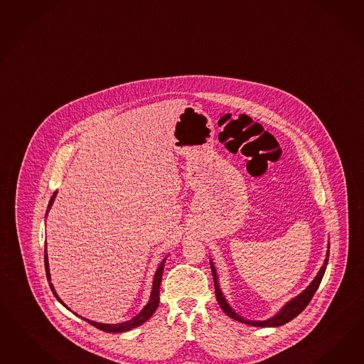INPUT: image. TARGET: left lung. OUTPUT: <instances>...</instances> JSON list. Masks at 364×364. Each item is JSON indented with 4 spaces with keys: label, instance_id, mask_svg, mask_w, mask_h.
I'll return each mask as SVG.
<instances>
[{
    "label": "left lung",
    "instance_id": "left-lung-1",
    "mask_svg": "<svg viewBox=\"0 0 364 364\" xmlns=\"http://www.w3.org/2000/svg\"><path fill=\"white\" fill-rule=\"evenodd\" d=\"M328 255H330V252L327 250V256H326V259H324L323 266L321 267V270H319V273L315 277L314 281L310 284V286L306 289L305 291H304L302 294L298 295L293 301H290V302H289L278 314L273 316L272 319H267V321H264V322L246 321V319L241 318L240 315L232 310V307L228 305L225 298L223 296L221 291H220L218 282H217L216 270H215L213 264L210 262L212 275H213V279H215V293H216L217 302H218V305L223 309V311H224L226 315H229L230 318L236 319L238 322L250 324V326H257V327H277V326H282V324L290 322L291 319H294L295 316H298V315L301 314V313L305 310L306 306L309 305L310 301L313 299L315 291L318 290V287L321 285V281H322V278H323L324 272H326V266H327V262H328Z\"/></svg>",
    "mask_w": 364,
    "mask_h": 364
}]
</instances>
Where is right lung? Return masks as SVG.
<instances>
[{
    "label": "right lung",
    "instance_id": "1",
    "mask_svg": "<svg viewBox=\"0 0 364 364\" xmlns=\"http://www.w3.org/2000/svg\"><path fill=\"white\" fill-rule=\"evenodd\" d=\"M54 197H55V193L53 195V197L50 198L49 205H48V210H49L50 207L53 205V201H54ZM164 262H166V259L160 264L159 266V269L156 270V273H155V278H154V287H152V293H151V299H149V302H148L147 306L139 313L134 319H131V321H128V322H123V323L119 324H105V323H97V322H92V321H89V319H85V321H87L90 324H92L94 327H97L99 330H102V331H106V333H123V331H129V330H132V328H135V327H138L140 324L144 323L147 319L151 318V315L154 314L155 311H156L157 306H159V290H160V284H161V275H163V269H164ZM45 269H46V277H48V281H50V273H49V264H48V255H46V245H45ZM50 289H51V291H53V294L55 295V298L58 299L59 302L62 304L63 306L65 304L60 301V298H59L57 293H55V290H54V287L51 284H49ZM69 309V307H68Z\"/></svg>",
    "mask_w": 364,
    "mask_h": 364
}]
</instances>
